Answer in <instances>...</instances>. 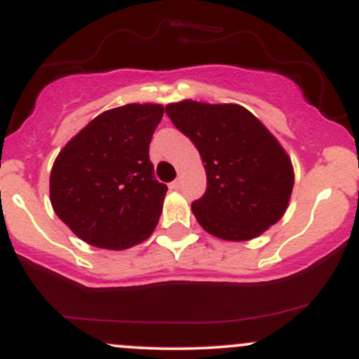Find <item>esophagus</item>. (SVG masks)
<instances>
[{
    "instance_id": "34e87169",
    "label": "esophagus",
    "mask_w": 359,
    "mask_h": 359,
    "mask_svg": "<svg viewBox=\"0 0 359 359\" xmlns=\"http://www.w3.org/2000/svg\"><path fill=\"white\" fill-rule=\"evenodd\" d=\"M180 184H182V175L177 177V179L174 180V182L170 184V187H172V189H179V187H180Z\"/></svg>"
}]
</instances>
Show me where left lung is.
Returning a JSON list of instances; mask_svg holds the SVG:
<instances>
[{
	"label": "left lung",
	"mask_w": 359,
	"mask_h": 359,
	"mask_svg": "<svg viewBox=\"0 0 359 359\" xmlns=\"http://www.w3.org/2000/svg\"><path fill=\"white\" fill-rule=\"evenodd\" d=\"M165 113L196 145L208 189L192 204L197 222L224 241H248L280 221L294 167L280 142L240 104L170 102Z\"/></svg>",
	"instance_id": "left-lung-1"
}]
</instances>
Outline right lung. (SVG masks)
Instances as JSON below:
<instances>
[{
    "label": "right lung",
    "instance_id": "1",
    "mask_svg": "<svg viewBox=\"0 0 359 359\" xmlns=\"http://www.w3.org/2000/svg\"><path fill=\"white\" fill-rule=\"evenodd\" d=\"M162 104H125L88 123L57 155L50 203L88 245L126 250L145 241L162 214L167 185L148 156Z\"/></svg>",
    "mask_w": 359,
    "mask_h": 359
}]
</instances>
